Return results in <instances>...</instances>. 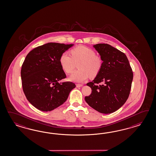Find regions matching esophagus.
<instances>
[{
	"mask_svg": "<svg viewBox=\"0 0 156 156\" xmlns=\"http://www.w3.org/2000/svg\"><path fill=\"white\" fill-rule=\"evenodd\" d=\"M83 84H76V86L77 87H82Z\"/></svg>",
	"mask_w": 156,
	"mask_h": 156,
	"instance_id": "1",
	"label": "esophagus"
}]
</instances>
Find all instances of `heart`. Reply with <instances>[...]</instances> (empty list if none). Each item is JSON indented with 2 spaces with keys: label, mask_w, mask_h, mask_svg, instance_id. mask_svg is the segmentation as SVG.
Returning <instances> with one entry per match:
<instances>
[{
  "label": "heart",
  "mask_w": 156,
  "mask_h": 156,
  "mask_svg": "<svg viewBox=\"0 0 156 156\" xmlns=\"http://www.w3.org/2000/svg\"><path fill=\"white\" fill-rule=\"evenodd\" d=\"M71 55L65 52L60 57L61 68L67 74H71L76 64L80 69L73 74L70 80L76 82H82L88 76H96L102 67V60L95 51L84 46H79L71 51Z\"/></svg>",
  "instance_id": "1"
}]
</instances>
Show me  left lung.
<instances>
[{"instance_id": "1", "label": "left lung", "mask_w": 156, "mask_h": 156, "mask_svg": "<svg viewBox=\"0 0 156 156\" xmlns=\"http://www.w3.org/2000/svg\"><path fill=\"white\" fill-rule=\"evenodd\" d=\"M103 60L101 69L87 85L92 93L84 98L90 106L100 113L109 114L119 109L129 96L133 72L125 54L108 44L94 46Z\"/></svg>"}]
</instances>
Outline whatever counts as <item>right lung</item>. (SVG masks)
<instances>
[{
    "mask_svg": "<svg viewBox=\"0 0 156 156\" xmlns=\"http://www.w3.org/2000/svg\"><path fill=\"white\" fill-rule=\"evenodd\" d=\"M73 45L48 43L35 48L25 57L21 70L23 91L39 110L49 112L60 106L76 87L72 82H58L66 77L60 57Z\"/></svg>",
    "mask_w": 156,
    "mask_h": 156,
    "instance_id": "1",
    "label": "right lung"
}]
</instances>
